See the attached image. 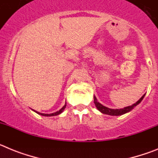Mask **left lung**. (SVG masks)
I'll return each mask as SVG.
<instances>
[{
	"mask_svg": "<svg viewBox=\"0 0 158 158\" xmlns=\"http://www.w3.org/2000/svg\"><path fill=\"white\" fill-rule=\"evenodd\" d=\"M145 94L139 99L138 101L135 103V104H132L131 106H128V107H123V108H121V109H111V108H109V107H107L105 106L102 105L100 103H99L97 101V99H96V96H94V104L96 105V108L99 110L101 113L103 114H106V115H122L123 114H126V113L129 112L131 110L133 109L134 107H136L138 104H139L142 102V100L144 98Z\"/></svg>",
	"mask_w": 158,
	"mask_h": 158,
	"instance_id": "8db88e82",
	"label": "left lung"
}]
</instances>
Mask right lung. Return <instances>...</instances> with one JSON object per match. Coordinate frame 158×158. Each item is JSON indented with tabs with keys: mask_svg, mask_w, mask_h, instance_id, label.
Masks as SVG:
<instances>
[{
	"mask_svg": "<svg viewBox=\"0 0 158 158\" xmlns=\"http://www.w3.org/2000/svg\"><path fill=\"white\" fill-rule=\"evenodd\" d=\"M65 107H66V102H65V105L63 106V107L61 108V109L59 110V111H56V112H54V113H51V114H44V113H40L39 111H35V110H33L34 111H35L37 114H39V115H43V116H54V115H59V114H61V113L62 112V111H64V109L65 108Z\"/></svg>",
	"mask_w": 158,
	"mask_h": 158,
	"instance_id": "obj_1",
	"label": "right lung"
}]
</instances>
